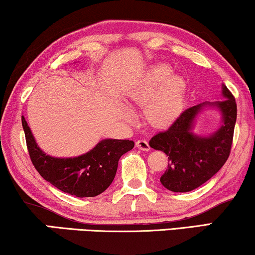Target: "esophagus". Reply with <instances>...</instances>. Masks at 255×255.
I'll use <instances>...</instances> for the list:
<instances>
[{
  "label": "esophagus",
  "instance_id": "1",
  "mask_svg": "<svg viewBox=\"0 0 255 255\" xmlns=\"http://www.w3.org/2000/svg\"><path fill=\"white\" fill-rule=\"evenodd\" d=\"M135 147L141 149V151H145V152H147L151 149V147H149V145H148V141L145 140V139H139V140L135 141Z\"/></svg>",
  "mask_w": 255,
  "mask_h": 255
}]
</instances>
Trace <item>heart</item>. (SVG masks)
Returning <instances> with one entry per match:
<instances>
[{
  "mask_svg": "<svg viewBox=\"0 0 255 255\" xmlns=\"http://www.w3.org/2000/svg\"><path fill=\"white\" fill-rule=\"evenodd\" d=\"M168 66L160 65L149 73L144 85L132 95V102L137 106L149 103L148 120L156 127H166L180 114L183 103L186 85L179 76H170Z\"/></svg>",
  "mask_w": 255,
  "mask_h": 255,
  "instance_id": "heart-1",
  "label": "heart"
}]
</instances>
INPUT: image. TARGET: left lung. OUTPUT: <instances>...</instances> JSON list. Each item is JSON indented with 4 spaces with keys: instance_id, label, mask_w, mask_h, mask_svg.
<instances>
[{
    "instance_id": "8db88e82",
    "label": "left lung",
    "mask_w": 255,
    "mask_h": 255,
    "mask_svg": "<svg viewBox=\"0 0 255 255\" xmlns=\"http://www.w3.org/2000/svg\"><path fill=\"white\" fill-rule=\"evenodd\" d=\"M225 100L188 108L166 131L153 135L149 146L168 156V167L160 177L162 186L174 193L194 190L211 179L228 160L237 120V103L223 86ZM204 105H216L222 111L223 125L210 137H197L191 132L196 115Z\"/></svg>"
}]
</instances>
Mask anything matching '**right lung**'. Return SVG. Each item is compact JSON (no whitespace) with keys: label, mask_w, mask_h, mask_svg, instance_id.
Instances as JSON below:
<instances>
[{"label":"right lung","mask_w":255,"mask_h":255,"mask_svg":"<svg viewBox=\"0 0 255 255\" xmlns=\"http://www.w3.org/2000/svg\"><path fill=\"white\" fill-rule=\"evenodd\" d=\"M22 125L30 159L37 172L58 189L76 197L102 194L115 179L118 160L134 146L128 139H106L92 151L76 158H53L38 147L23 116Z\"/></svg>","instance_id":"add662e5"}]
</instances>
